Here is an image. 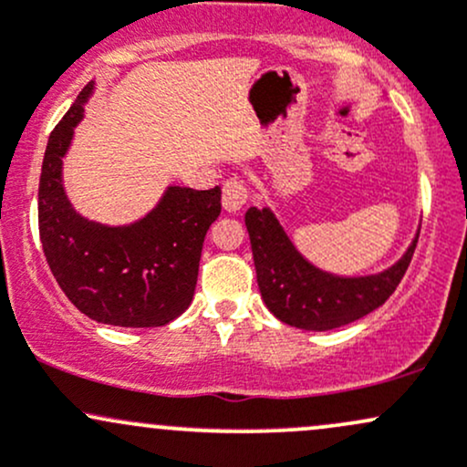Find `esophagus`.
Wrapping results in <instances>:
<instances>
[{
  "mask_svg": "<svg viewBox=\"0 0 467 467\" xmlns=\"http://www.w3.org/2000/svg\"><path fill=\"white\" fill-rule=\"evenodd\" d=\"M248 203V189L241 180H228L223 184L222 206L226 213H239Z\"/></svg>",
  "mask_w": 467,
  "mask_h": 467,
  "instance_id": "34e87169",
  "label": "esophagus"
}]
</instances>
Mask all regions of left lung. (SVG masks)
I'll list each match as a JSON object with an SVG mask.
<instances>
[{"label": "left lung", "instance_id": "1", "mask_svg": "<svg viewBox=\"0 0 467 467\" xmlns=\"http://www.w3.org/2000/svg\"><path fill=\"white\" fill-rule=\"evenodd\" d=\"M256 283L265 307L281 323L305 331H329L371 314L400 285L409 270L420 230L393 265L375 275L342 276L309 264L296 250L272 208L245 213Z\"/></svg>", "mask_w": 467, "mask_h": 467}]
</instances>
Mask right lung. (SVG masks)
Listing matches in <instances>:
<instances>
[{
  "mask_svg": "<svg viewBox=\"0 0 467 467\" xmlns=\"http://www.w3.org/2000/svg\"><path fill=\"white\" fill-rule=\"evenodd\" d=\"M96 89L89 80L47 140L39 180V234L58 287L85 316L114 327H162L189 309L222 189L166 186L131 223L109 226L74 211L63 160Z\"/></svg>",
  "mask_w": 467,
  "mask_h": 467,
  "instance_id": "1",
  "label": "right lung"
}]
</instances>
